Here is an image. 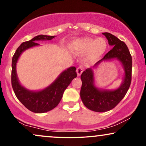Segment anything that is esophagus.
Returning <instances> with one entry per match:
<instances>
[{
    "mask_svg": "<svg viewBox=\"0 0 146 146\" xmlns=\"http://www.w3.org/2000/svg\"><path fill=\"white\" fill-rule=\"evenodd\" d=\"M83 71H84V69H83V67H82V66H80V67H77V75H78V76H80V75H82V73H83Z\"/></svg>",
    "mask_w": 146,
    "mask_h": 146,
    "instance_id": "1",
    "label": "esophagus"
}]
</instances>
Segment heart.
<instances>
[{
  "instance_id": "b5f03b06",
  "label": "heart",
  "mask_w": 146,
  "mask_h": 146,
  "mask_svg": "<svg viewBox=\"0 0 146 146\" xmlns=\"http://www.w3.org/2000/svg\"><path fill=\"white\" fill-rule=\"evenodd\" d=\"M73 50L79 54L88 52L86 60L92 61L100 58L107 49V42L103 38H79L73 44Z\"/></svg>"
}]
</instances>
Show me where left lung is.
I'll list each match as a JSON object with an SVG mask.
<instances>
[{
  "mask_svg": "<svg viewBox=\"0 0 146 146\" xmlns=\"http://www.w3.org/2000/svg\"><path fill=\"white\" fill-rule=\"evenodd\" d=\"M102 34L106 36L108 44L113 48L98 61L93 68L87 69L81 75L82 81L81 99L88 109L99 112L112 109L125 97L131 82L132 71V58L125 42L110 33L105 32ZM111 59H117L121 62L124 69L125 75L122 84L119 88L114 90L99 89L94 85L93 69L102 62Z\"/></svg>",
  "mask_w": 146,
  "mask_h": 146,
  "instance_id": "left-lung-1",
  "label": "left lung"
}]
</instances>
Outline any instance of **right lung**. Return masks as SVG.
I'll list each match as a JSON object with an SVG mask.
<instances>
[{"instance_id":"right-lung-1","label":"right lung","mask_w":146,"mask_h":146,"mask_svg":"<svg viewBox=\"0 0 146 146\" xmlns=\"http://www.w3.org/2000/svg\"><path fill=\"white\" fill-rule=\"evenodd\" d=\"M54 37V36L39 35L29 41L23 42L17 49L12 58L11 84L15 94L27 109L36 113L46 112L54 108L61 100L64 90L77 75L75 67L68 68L60 73L52 84L40 91H31L20 84L16 71L17 62L20 55L25 50L39 46V44L36 42L51 40Z\"/></svg>"}]
</instances>
